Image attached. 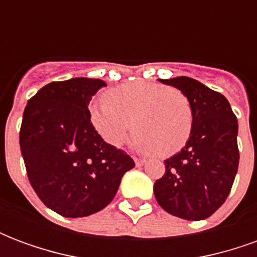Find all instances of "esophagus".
<instances>
[{"label":"esophagus","instance_id":"1","mask_svg":"<svg viewBox=\"0 0 257 257\" xmlns=\"http://www.w3.org/2000/svg\"><path fill=\"white\" fill-rule=\"evenodd\" d=\"M145 162H146L145 158H138V157H135V164H136V167H142Z\"/></svg>","mask_w":257,"mask_h":257}]
</instances>
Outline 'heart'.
<instances>
[{
  "instance_id": "1",
  "label": "heart",
  "mask_w": 257,
  "mask_h": 257,
  "mask_svg": "<svg viewBox=\"0 0 257 257\" xmlns=\"http://www.w3.org/2000/svg\"><path fill=\"white\" fill-rule=\"evenodd\" d=\"M96 132L114 147L122 145L134 126L135 145L158 156H171L189 140L193 108L178 88L136 81L112 88L104 101L89 106Z\"/></svg>"
}]
</instances>
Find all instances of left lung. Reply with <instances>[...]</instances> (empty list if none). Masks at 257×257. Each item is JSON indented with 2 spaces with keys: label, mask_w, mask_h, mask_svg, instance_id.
<instances>
[{
  "label": "left lung",
  "mask_w": 257,
  "mask_h": 257,
  "mask_svg": "<svg viewBox=\"0 0 257 257\" xmlns=\"http://www.w3.org/2000/svg\"><path fill=\"white\" fill-rule=\"evenodd\" d=\"M189 97L193 128L154 183L158 204L186 220H202L224 204L238 171V121L224 96L189 77L161 79Z\"/></svg>",
  "instance_id": "left-lung-1"
}]
</instances>
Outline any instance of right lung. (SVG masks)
Listing matches in <instances>:
<instances>
[{"instance_id":"right-lung-1","label":"right lung","mask_w":257,"mask_h":257,"mask_svg":"<svg viewBox=\"0 0 257 257\" xmlns=\"http://www.w3.org/2000/svg\"><path fill=\"white\" fill-rule=\"evenodd\" d=\"M106 86L101 79L71 78L45 85L27 101L20 151L38 198L64 217L99 212L115 197L123 173L135 167L121 149L96 132L88 104Z\"/></svg>"}]
</instances>
